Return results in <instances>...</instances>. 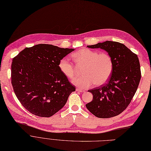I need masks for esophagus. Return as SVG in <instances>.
<instances>
[{
    "label": "esophagus",
    "instance_id": "1",
    "mask_svg": "<svg viewBox=\"0 0 151 151\" xmlns=\"http://www.w3.org/2000/svg\"><path fill=\"white\" fill-rule=\"evenodd\" d=\"M76 91H78V92H81V93L85 92V90H81V89H80V88H76Z\"/></svg>",
    "mask_w": 151,
    "mask_h": 151
}]
</instances>
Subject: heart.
Wrapping results in <instances>:
<instances>
[{"instance_id":"b5f03b06","label":"heart","mask_w":151,"mask_h":151,"mask_svg":"<svg viewBox=\"0 0 151 151\" xmlns=\"http://www.w3.org/2000/svg\"><path fill=\"white\" fill-rule=\"evenodd\" d=\"M74 61L79 67L83 66L82 77H77L73 83L82 89L88 88L93 85L104 84L109 80L113 70L112 57L106 52L99 53L88 48H82L72 55ZM61 73L69 78H74L77 69L67 57L61 58L59 62Z\"/></svg>"}]
</instances>
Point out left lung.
Here are the masks:
<instances>
[{
  "mask_svg": "<svg viewBox=\"0 0 151 151\" xmlns=\"http://www.w3.org/2000/svg\"><path fill=\"white\" fill-rule=\"evenodd\" d=\"M87 47L108 53L113 60V70L106 84L88 90L93 99L86 107L98 118L116 116L127 108L137 90L141 79L138 56L117 42L107 40Z\"/></svg>",
  "mask_w": 151,
  "mask_h": 151,
  "instance_id": "8db88e82",
  "label": "left lung"
}]
</instances>
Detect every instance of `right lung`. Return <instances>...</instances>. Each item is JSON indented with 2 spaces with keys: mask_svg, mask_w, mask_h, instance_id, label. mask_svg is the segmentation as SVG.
Returning a JSON list of instances; mask_svg holds the SVG:
<instances>
[{
  "mask_svg": "<svg viewBox=\"0 0 151 151\" xmlns=\"http://www.w3.org/2000/svg\"><path fill=\"white\" fill-rule=\"evenodd\" d=\"M75 50L49 44L26 48L13 59L12 84L24 108L31 114L50 117L66 104L76 87L59 68V62Z\"/></svg>",
  "mask_w": 151,
  "mask_h": 151,
  "instance_id": "1",
  "label": "right lung"
}]
</instances>
